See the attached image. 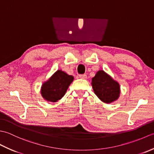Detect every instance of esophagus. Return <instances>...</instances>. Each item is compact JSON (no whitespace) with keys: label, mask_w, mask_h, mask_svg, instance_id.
I'll return each mask as SVG.
<instances>
[{"label":"esophagus","mask_w":154,"mask_h":154,"mask_svg":"<svg viewBox=\"0 0 154 154\" xmlns=\"http://www.w3.org/2000/svg\"><path fill=\"white\" fill-rule=\"evenodd\" d=\"M79 77V78H81V79H86L87 78V75H85V74H83V75H80Z\"/></svg>","instance_id":"34e87169"}]
</instances>
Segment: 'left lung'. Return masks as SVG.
<instances>
[{"mask_svg": "<svg viewBox=\"0 0 154 154\" xmlns=\"http://www.w3.org/2000/svg\"><path fill=\"white\" fill-rule=\"evenodd\" d=\"M91 85L94 94L103 103H113L120 97L119 83L103 70L97 72L95 76L92 78Z\"/></svg>", "mask_w": 154, "mask_h": 154, "instance_id": "left-lung-1", "label": "left lung"}]
</instances>
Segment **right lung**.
<instances>
[{
  "label": "right lung",
  "mask_w": 154,
  "mask_h": 154,
  "mask_svg": "<svg viewBox=\"0 0 154 154\" xmlns=\"http://www.w3.org/2000/svg\"><path fill=\"white\" fill-rule=\"evenodd\" d=\"M74 77L61 70H57L42 84L41 94L49 102L55 103L63 97Z\"/></svg>",
  "instance_id": "obj_1"
}]
</instances>
